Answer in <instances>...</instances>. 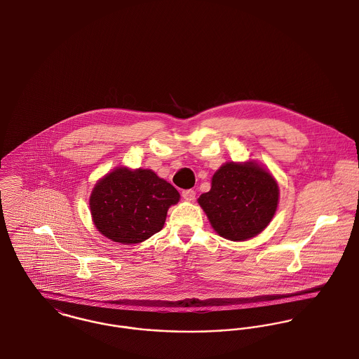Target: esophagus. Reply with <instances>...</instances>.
<instances>
[{
    "label": "esophagus",
    "mask_w": 359,
    "mask_h": 359,
    "mask_svg": "<svg viewBox=\"0 0 359 359\" xmlns=\"http://www.w3.org/2000/svg\"><path fill=\"white\" fill-rule=\"evenodd\" d=\"M182 196H183L186 201H194V199H195V191H194V190H183V191H182Z\"/></svg>",
    "instance_id": "esophagus-1"
}]
</instances>
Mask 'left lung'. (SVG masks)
<instances>
[{
	"instance_id": "1",
	"label": "left lung",
	"mask_w": 359,
	"mask_h": 359,
	"mask_svg": "<svg viewBox=\"0 0 359 359\" xmlns=\"http://www.w3.org/2000/svg\"><path fill=\"white\" fill-rule=\"evenodd\" d=\"M215 231L241 242L262 232L276 213L278 186L255 161L226 163L212 177V189L198 198Z\"/></svg>"
}]
</instances>
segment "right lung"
<instances>
[{
	"instance_id": "right-lung-1",
	"label": "right lung",
	"mask_w": 359,
	"mask_h": 359,
	"mask_svg": "<svg viewBox=\"0 0 359 359\" xmlns=\"http://www.w3.org/2000/svg\"><path fill=\"white\" fill-rule=\"evenodd\" d=\"M179 198L177 190L151 169L118 166L94 186L90 210L104 236L135 245L163 229L168 209Z\"/></svg>"
}]
</instances>
